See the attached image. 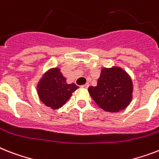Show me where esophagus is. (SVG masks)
I'll use <instances>...</instances> for the list:
<instances>
[{
    "label": "esophagus",
    "mask_w": 159,
    "mask_h": 159,
    "mask_svg": "<svg viewBox=\"0 0 159 159\" xmlns=\"http://www.w3.org/2000/svg\"><path fill=\"white\" fill-rule=\"evenodd\" d=\"M88 86H89V84L88 83H86V84H85V85H82V87H83V88H87Z\"/></svg>",
    "instance_id": "esophagus-1"
}]
</instances>
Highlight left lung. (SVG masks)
I'll list each match as a JSON object with an SVG mask.
<instances>
[{
    "mask_svg": "<svg viewBox=\"0 0 159 159\" xmlns=\"http://www.w3.org/2000/svg\"><path fill=\"white\" fill-rule=\"evenodd\" d=\"M88 91L103 110L117 113L131 104L133 83L130 75L121 67L103 68L97 85L89 86Z\"/></svg>",
    "mask_w": 159,
    "mask_h": 159,
    "instance_id": "8db88e82",
    "label": "left lung"
}]
</instances>
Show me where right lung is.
I'll return each mask as SVG.
<instances>
[{"mask_svg":"<svg viewBox=\"0 0 159 159\" xmlns=\"http://www.w3.org/2000/svg\"><path fill=\"white\" fill-rule=\"evenodd\" d=\"M78 86L68 84L58 67L51 68L42 74L37 84V91L40 100L51 109L61 108Z\"/></svg>","mask_w":159,"mask_h":159,"instance_id":"obj_1","label":"right lung"}]
</instances>
